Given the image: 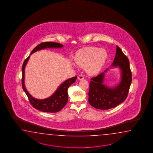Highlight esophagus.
Instances as JSON below:
<instances>
[{
    "label": "esophagus",
    "instance_id": "esophagus-1",
    "mask_svg": "<svg viewBox=\"0 0 153 153\" xmlns=\"http://www.w3.org/2000/svg\"><path fill=\"white\" fill-rule=\"evenodd\" d=\"M78 79L79 80H82L84 79V76L83 75H79L78 76Z\"/></svg>",
    "mask_w": 153,
    "mask_h": 153
}]
</instances>
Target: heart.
Segmentation results:
<instances>
[{"label":"heart","mask_w":153,"mask_h":153,"mask_svg":"<svg viewBox=\"0 0 153 153\" xmlns=\"http://www.w3.org/2000/svg\"><path fill=\"white\" fill-rule=\"evenodd\" d=\"M107 57V53L104 49L96 47H88L77 51L74 61L77 65L85 67L90 75L97 74L101 71Z\"/></svg>","instance_id":"1"}]
</instances>
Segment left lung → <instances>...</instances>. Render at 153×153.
<instances>
[{"instance_id":"8db88e82","label":"left lung","mask_w":153,"mask_h":153,"mask_svg":"<svg viewBox=\"0 0 153 153\" xmlns=\"http://www.w3.org/2000/svg\"><path fill=\"white\" fill-rule=\"evenodd\" d=\"M112 67H119L121 70V80L114 88L103 84L104 72L91 78L88 91V102L92 107L102 110L116 107L127 98L132 82L130 62L121 49L117 46V52Z\"/></svg>"}]
</instances>
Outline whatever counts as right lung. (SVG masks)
I'll return each instance as SVG.
<instances>
[{"instance_id":"add662e5","label":"right lung","mask_w":153,"mask_h":153,"mask_svg":"<svg viewBox=\"0 0 153 153\" xmlns=\"http://www.w3.org/2000/svg\"><path fill=\"white\" fill-rule=\"evenodd\" d=\"M63 46L62 44L57 42H44L36 46L33 49L31 52L30 55L33 53L39 51L45 48H62ZM28 56L25 60L23 62L22 71V86L23 91L25 92L27 97L28 98L29 102L33 107L36 109L42 111L43 112L47 113H56L61 111L67 104L68 100V89L69 87L75 82L77 76H74L73 78H70L68 80L63 82L61 85L55 92L50 97L47 98L44 100H38L29 94L28 92L27 91L25 86V68L27 63L29 59Z\"/></svg>"}]
</instances>
